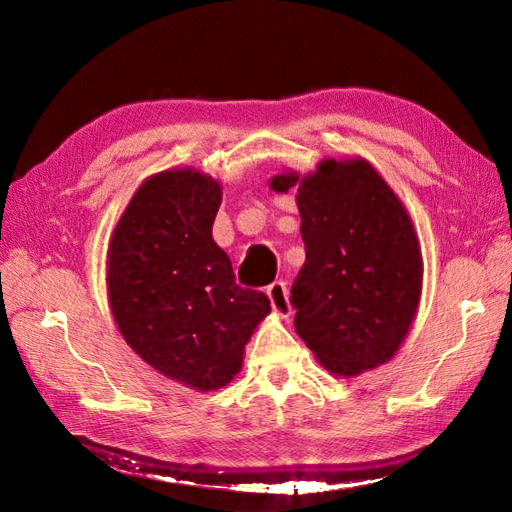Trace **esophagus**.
<instances>
[{
    "instance_id": "esophagus-1",
    "label": "esophagus",
    "mask_w": 512,
    "mask_h": 512,
    "mask_svg": "<svg viewBox=\"0 0 512 512\" xmlns=\"http://www.w3.org/2000/svg\"><path fill=\"white\" fill-rule=\"evenodd\" d=\"M268 299H270V306L279 314V317H290V301H288V288L284 281H275V284L268 286Z\"/></svg>"
}]
</instances>
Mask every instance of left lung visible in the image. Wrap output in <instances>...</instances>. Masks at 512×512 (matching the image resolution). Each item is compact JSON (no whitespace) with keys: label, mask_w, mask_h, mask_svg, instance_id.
<instances>
[{"label":"left lung","mask_w":512,"mask_h":512,"mask_svg":"<svg viewBox=\"0 0 512 512\" xmlns=\"http://www.w3.org/2000/svg\"><path fill=\"white\" fill-rule=\"evenodd\" d=\"M270 189H297L306 264L292 284L295 328L339 376L387 363L416 317L422 255L405 206L363 158L321 160Z\"/></svg>","instance_id":"left-lung-1"}]
</instances>
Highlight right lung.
I'll use <instances>...</instances> for the list:
<instances>
[{
    "label": "right lung",
    "instance_id": "add662e5",
    "mask_svg": "<svg viewBox=\"0 0 512 512\" xmlns=\"http://www.w3.org/2000/svg\"><path fill=\"white\" fill-rule=\"evenodd\" d=\"M222 187L195 169L147 178L107 250V295L127 345L160 374L198 391L242 369L244 345L270 312L264 292L235 284L211 228Z\"/></svg>",
    "mask_w": 512,
    "mask_h": 512
}]
</instances>
